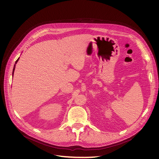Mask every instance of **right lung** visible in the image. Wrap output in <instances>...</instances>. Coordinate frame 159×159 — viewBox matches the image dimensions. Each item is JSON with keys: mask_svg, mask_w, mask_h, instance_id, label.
Listing matches in <instances>:
<instances>
[{"mask_svg": "<svg viewBox=\"0 0 159 159\" xmlns=\"http://www.w3.org/2000/svg\"><path fill=\"white\" fill-rule=\"evenodd\" d=\"M18 60H19V57L18 58V60L16 61V62H15V64H14V68H13V71H12V76H13V75H14V70H15V66H16V63L18 62Z\"/></svg>", "mask_w": 159, "mask_h": 159, "instance_id": "1", "label": "right lung"}]
</instances>
